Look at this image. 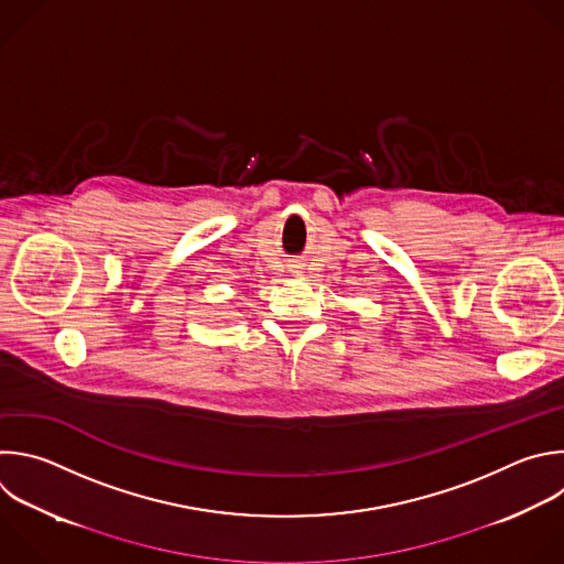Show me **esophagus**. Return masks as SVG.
<instances>
[{
  "label": "esophagus",
  "mask_w": 564,
  "mask_h": 564,
  "mask_svg": "<svg viewBox=\"0 0 564 564\" xmlns=\"http://www.w3.org/2000/svg\"><path fill=\"white\" fill-rule=\"evenodd\" d=\"M292 268H299V265H292ZM292 272H299V270H292Z\"/></svg>",
  "instance_id": "obj_1"
}]
</instances>
